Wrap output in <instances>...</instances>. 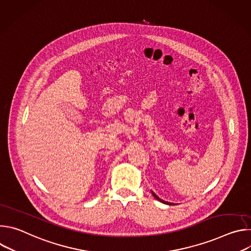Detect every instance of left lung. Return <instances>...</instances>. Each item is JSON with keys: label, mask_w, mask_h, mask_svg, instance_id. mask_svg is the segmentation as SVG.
Wrapping results in <instances>:
<instances>
[{"label": "left lung", "mask_w": 251, "mask_h": 251, "mask_svg": "<svg viewBox=\"0 0 251 251\" xmlns=\"http://www.w3.org/2000/svg\"><path fill=\"white\" fill-rule=\"evenodd\" d=\"M152 195H153V197H154L156 200H158L159 201H161V202H163V203H167V204H173L172 202H168V201H165L161 200V199H160V198H159V197H158V196H157L155 193H153V192H152Z\"/></svg>", "instance_id": "8db88e82"}]
</instances>
